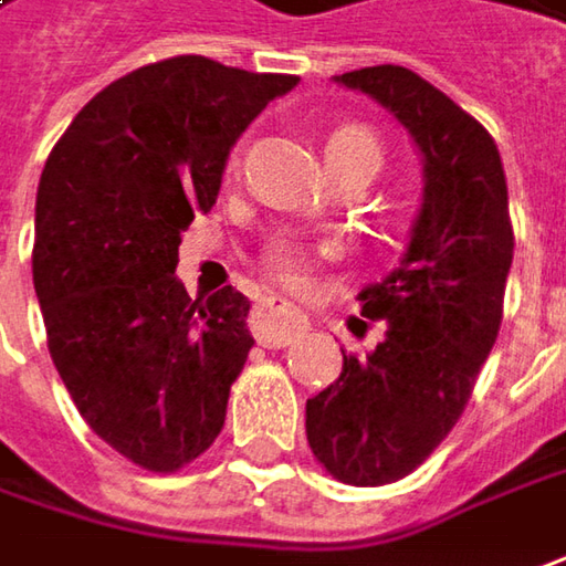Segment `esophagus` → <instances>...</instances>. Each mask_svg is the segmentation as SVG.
I'll return each instance as SVG.
<instances>
[{"mask_svg":"<svg viewBox=\"0 0 566 566\" xmlns=\"http://www.w3.org/2000/svg\"><path fill=\"white\" fill-rule=\"evenodd\" d=\"M250 329L265 348H284V345H291L294 335L307 329V319L301 310L284 304L282 297H265L256 307Z\"/></svg>","mask_w":566,"mask_h":566,"instance_id":"34e87169","label":"esophagus"}]
</instances>
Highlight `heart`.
<instances>
[{"mask_svg":"<svg viewBox=\"0 0 566 566\" xmlns=\"http://www.w3.org/2000/svg\"><path fill=\"white\" fill-rule=\"evenodd\" d=\"M357 160H367L380 170L382 148L377 136L364 126H342L326 138V164L329 170H342L348 164ZM262 265L265 272L275 279V282L287 284V287H304L310 275V265H313V253L304 250L301 243L294 240H272L265 250H262Z\"/></svg>","mask_w":566,"mask_h":566,"instance_id":"obj_1","label":"heart"}]
</instances>
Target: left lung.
Listing matches in <instances>:
<instances>
[{
    "mask_svg": "<svg viewBox=\"0 0 566 566\" xmlns=\"http://www.w3.org/2000/svg\"><path fill=\"white\" fill-rule=\"evenodd\" d=\"M335 82L392 113L424 158V202L382 282L357 301L386 319L367 357L307 399V440L332 479L377 488L411 475L455 428L504 319L513 224L501 151L475 116L402 65Z\"/></svg>",
    "mask_w": 566,
    "mask_h": 566,
    "instance_id": "obj_1",
    "label": "left lung"
}]
</instances>
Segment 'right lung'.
<instances>
[{
    "label": "right lung",
    "mask_w": 566,
    "mask_h": 566,
    "mask_svg": "<svg viewBox=\"0 0 566 566\" xmlns=\"http://www.w3.org/2000/svg\"><path fill=\"white\" fill-rule=\"evenodd\" d=\"M297 75L174 56L91 97L38 186L34 287L50 357L87 428L177 472L224 428L253 335L231 284L189 297L180 234L211 211L234 142Z\"/></svg>",
    "instance_id": "add662e5"
}]
</instances>
